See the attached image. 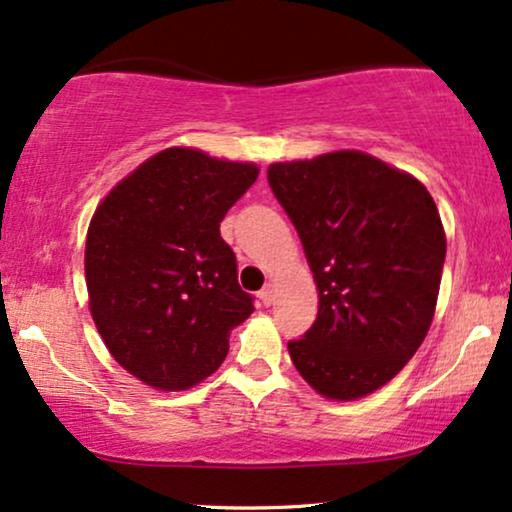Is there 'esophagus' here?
Masks as SVG:
<instances>
[{
    "label": "esophagus",
    "instance_id": "esophagus-1",
    "mask_svg": "<svg viewBox=\"0 0 512 512\" xmlns=\"http://www.w3.org/2000/svg\"><path fill=\"white\" fill-rule=\"evenodd\" d=\"M274 297H276V288H274V283H267V286H264V288L260 290V300L269 307V304L274 302Z\"/></svg>",
    "mask_w": 512,
    "mask_h": 512
}]
</instances>
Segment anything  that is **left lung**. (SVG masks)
Masks as SVG:
<instances>
[{
    "label": "left lung",
    "mask_w": 512,
    "mask_h": 512,
    "mask_svg": "<svg viewBox=\"0 0 512 512\" xmlns=\"http://www.w3.org/2000/svg\"><path fill=\"white\" fill-rule=\"evenodd\" d=\"M319 290L290 359L326 399L383 387L430 331L446 257L437 205L411 174L361 151L269 165Z\"/></svg>",
    "instance_id": "left-lung-1"
}]
</instances>
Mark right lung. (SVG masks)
I'll return each instance as SVG.
<instances>
[{
	"label": "right lung",
	"mask_w": 512,
	"mask_h": 512,
	"mask_svg": "<svg viewBox=\"0 0 512 512\" xmlns=\"http://www.w3.org/2000/svg\"><path fill=\"white\" fill-rule=\"evenodd\" d=\"M257 174L174 146L96 208L84 248L89 309L108 352L141 383L189 390L222 366L231 328L255 312L219 222Z\"/></svg>",
	"instance_id": "add662e5"
}]
</instances>
